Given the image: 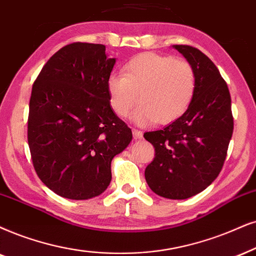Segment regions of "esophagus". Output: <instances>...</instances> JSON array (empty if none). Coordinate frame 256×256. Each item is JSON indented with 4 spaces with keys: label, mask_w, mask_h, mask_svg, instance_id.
<instances>
[{
    "label": "esophagus",
    "mask_w": 256,
    "mask_h": 256,
    "mask_svg": "<svg viewBox=\"0 0 256 256\" xmlns=\"http://www.w3.org/2000/svg\"><path fill=\"white\" fill-rule=\"evenodd\" d=\"M132 134H134V139H142V138H143V132L137 130V128H132Z\"/></svg>",
    "instance_id": "esophagus-1"
}]
</instances>
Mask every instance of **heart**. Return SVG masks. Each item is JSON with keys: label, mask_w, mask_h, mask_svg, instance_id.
Wrapping results in <instances>:
<instances>
[{"label": "heart", "mask_w": 256, "mask_h": 256, "mask_svg": "<svg viewBox=\"0 0 256 256\" xmlns=\"http://www.w3.org/2000/svg\"><path fill=\"white\" fill-rule=\"evenodd\" d=\"M112 111L125 117L136 102L132 114L139 125L156 122L169 124L183 116L196 92V73L189 62L156 53H143L126 62L122 74L106 79Z\"/></svg>", "instance_id": "heart-1"}]
</instances>
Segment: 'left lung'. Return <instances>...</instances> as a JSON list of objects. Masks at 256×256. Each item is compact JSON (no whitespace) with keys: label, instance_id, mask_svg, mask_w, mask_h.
I'll return each instance as SVG.
<instances>
[{"label":"left lung","instance_id":"1","mask_svg":"<svg viewBox=\"0 0 256 256\" xmlns=\"http://www.w3.org/2000/svg\"><path fill=\"white\" fill-rule=\"evenodd\" d=\"M196 73V92L183 116L163 130L145 132L154 158L145 180L158 196L186 200L206 189L222 170L234 130L232 99L218 67L195 47L174 44Z\"/></svg>","mask_w":256,"mask_h":256}]
</instances>
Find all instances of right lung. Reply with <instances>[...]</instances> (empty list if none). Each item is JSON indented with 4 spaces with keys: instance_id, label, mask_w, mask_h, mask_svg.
Returning <instances> with one entry per match:
<instances>
[{
    "instance_id": "add662e5",
    "label": "right lung",
    "mask_w": 256,
    "mask_h": 256,
    "mask_svg": "<svg viewBox=\"0 0 256 256\" xmlns=\"http://www.w3.org/2000/svg\"><path fill=\"white\" fill-rule=\"evenodd\" d=\"M114 58L104 44L74 42L56 52L34 82L28 145L46 186L70 200L108 189L111 162L132 140L131 128L108 102L106 79Z\"/></svg>"
}]
</instances>
